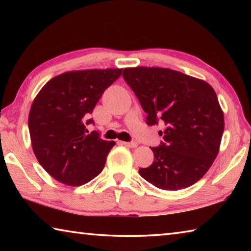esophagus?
Returning <instances> with one entry per match:
<instances>
[{"instance_id":"1","label":"esophagus","mask_w":251,"mask_h":251,"mask_svg":"<svg viewBox=\"0 0 251 251\" xmlns=\"http://www.w3.org/2000/svg\"><path fill=\"white\" fill-rule=\"evenodd\" d=\"M122 144H123V145H124V146L129 147V148L137 147V143H135V142H130V143H128V142H122Z\"/></svg>"}]
</instances>
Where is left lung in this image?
<instances>
[{"label":"left lung","instance_id":"left-lung-1","mask_svg":"<svg viewBox=\"0 0 251 251\" xmlns=\"http://www.w3.org/2000/svg\"><path fill=\"white\" fill-rule=\"evenodd\" d=\"M124 79L147 113V125L164 123V142L152 147L154 161L139 168L157 188L184 189L208 172L219 152L224 112L209 84L163 67H127Z\"/></svg>","mask_w":251,"mask_h":251}]
</instances>
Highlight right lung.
Segmentation results:
<instances>
[{"instance_id":"right-lung-1","label":"right lung","mask_w":251,"mask_h":251,"mask_svg":"<svg viewBox=\"0 0 251 251\" xmlns=\"http://www.w3.org/2000/svg\"><path fill=\"white\" fill-rule=\"evenodd\" d=\"M123 69L71 71L55 76L34 99L28 129L34 154L54 179L67 186H82L100 175L106 157L115 145L87 134L88 120L104 91Z\"/></svg>"}]
</instances>
